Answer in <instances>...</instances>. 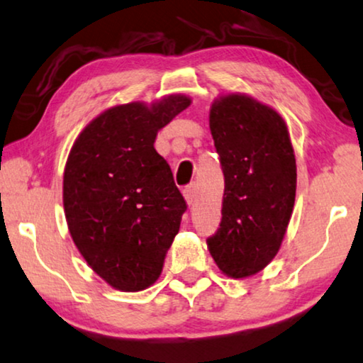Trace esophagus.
Returning a JSON list of instances; mask_svg holds the SVG:
<instances>
[{"mask_svg": "<svg viewBox=\"0 0 363 363\" xmlns=\"http://www.w3.org/2000/svg\"><path fill=\"white\" fill-rule=\"evenodd\" d=\"M184 197H186V202L189 206H192L194 202L197 201V186L196 184H189V186L184 187Z\"/></svg>", "mask_w": 363, "mask_h": 363, "instance_id": "34e87169", "label": "esophagus"}]
</instances>
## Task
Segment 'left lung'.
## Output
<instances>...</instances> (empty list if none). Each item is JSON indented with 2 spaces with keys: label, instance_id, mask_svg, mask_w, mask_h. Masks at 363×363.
Masks as SVG:
<instances>
[{
  "label": "left lung",
  "instance_id": "1",
  "mask_svg": "<svg viewBox=\"0 0 363 363\" xmlns=\"http://www.w3.org/2000/svg\"><path fill=\"white\" fill-rule=\"evenodd\" d=\"M208 125L225 177L208 252L227 277L247 278L281 247L296 197L294 151L278 111L248 95L217 99Z\"/></svg>",
  "mask_w": 363,
  "mask_h": 363
}]
</instances>
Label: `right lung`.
Masks as SVG:
<instances>
[{
  "instance_id": "1",
  "label": "right lung",
  "mask_w": 363,
  "mask_h": 363,
  "mask_svg": "<svg viewBox=\"0 0 363 363\" xmlns=\"http://www.w3.org/2000/svg\"><path fill=\"white\" fill-rule=\"evenodd\" d=\"M191 105L167 95L108 108L75 140L64 171V211L89 267L120 291L160 278L187 203L155 150L157 131Z\"/></svg>"
}]
</instances>
